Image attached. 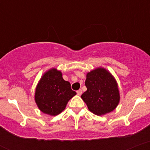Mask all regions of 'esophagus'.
I'll list each match as a JSON object with an SVG mask.
<instances>
[{
	"label": "esophagus",
	"instance_id": "esophagus-1",
	"mask_svg": "<svg viewBox=\"0 0 150 150\" xmlns=\"http://www.w3.org/2000/svg\"><path fill=\"white\" fill-rule=\"evenodd\" d=\"M76 93L78 95H81V94H82V91H81V89H79V90L76 91Z\"/></svg>",
	"mask_w": 150,
	"mask_h": 150
}]
</instances>
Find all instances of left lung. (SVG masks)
Wrapping results in <instances>:
<instances>
[{
    "label": "left lung",
    "instance_id": "1",
    "mask_svg": "<svg viewBox=\"0 0 150 150\" xmlns=\"http://www.w3.org/2000/svg\"><path fill=\"white\" fill-rule=\"evenodd\" d=\"M85 85L87 90L81 98L91 112L102 115L117 107L120 100L117 83L105 69L99 68L88 73Z\"/></svg>",
    "mask_w": 150,
    "mask_h": 150
}]
</instances>
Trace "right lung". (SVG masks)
Here are the masks:
<instances>
[{"label": "right lung", "instance_id": "right-lung-1", "mask_svg": "<svg viewBox=\"0 0 150 150\" xmlns=\"http://www.w3.org/2000/svg\"><path fill=\"white\" fill-rule=\"evenodd\" d=\"M76 94L71 88L70 83L63 79L61 72L52 69L41 78L35 98L42 112L56 115L64 110L69 100Z\"/></svg>", "mask_w": 150, "mask_h": 150}]
</instances>
